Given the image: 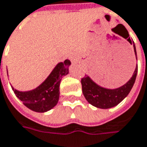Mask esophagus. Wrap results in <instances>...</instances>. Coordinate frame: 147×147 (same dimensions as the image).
<instances>
[{"mask_svg": "<svg viewBox=\"0 0 147 147\" xmlns=\"http://www.w3.org/2000/svg\"><path fill=\"white\" fill-rule=\"evenodd\" d=\"M70 60L71 62H72V64H76L77 63V58L75 55H72L70 56Z\"/></svg>", "mask_w": 147, "mask_h": 147, "instance_id": "obj_1", "label": "esophagus"}]
</instances>
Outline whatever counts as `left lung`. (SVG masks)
Listing matches in <instances>:
<instances>
[{"mask_svg": "<svg viewBox=\"0 0 147 147\" xmlns=\"http://www.w3.org/2000/svg\"><path fill=\"white\" fill-rule=\"evenodd\" d=\"M127 32L125 38H128L127 41L133 45L134 53L137 58V51L133 42L131 41L128 32ZM138 74V65L135 68L132 78L124 85L115 89H109L98 85L88 75H85L81 80L82 90L84 97L88 103L100 109H110L119 104L123 99L127 96L133 87Z\"/></svg>", "mask_w": 147, "mask_h": 147, "instance_id": "8db88e82", "label": "left lung"}]
</instances>
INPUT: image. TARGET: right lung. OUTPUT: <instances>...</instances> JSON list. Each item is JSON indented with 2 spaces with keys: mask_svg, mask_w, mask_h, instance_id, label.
<instances>
[{
  "mask_svg": "<svg viewBox=\"0 0 147 147\" xmlns=\"http://www.w3.org/2000/svg\"><path fill=\"white\" fill-rule=\"evenodd\" d=\"M70 65L71 62L69 59L58 63L47 79L32 90L21 92L11 86L12 90L16 96L28 109L38 113L47 112L58 103L61 78L69 74Z\"/></svg>",
  "mask_w": 147,
  "mask_h": 147,
  "instance_id": "right-lung-1",
  "label": "right lung"
}]
</instances>
